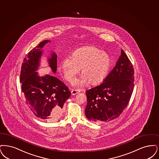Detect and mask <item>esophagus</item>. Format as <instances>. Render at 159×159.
I'll return each mask as SVG.
<instances>
[{"mask_svg": "<svg viewBox=\"0 0 159 159\" xmlns=\"http://www.w3.org/2000/svg\"><path fill=\"white\" fill-rule=\"evenodd\" d=\"M80 92V90H77V89H72L71 90V94L72 95H75L76 94H78V93Z\"/></svg>", "mask_w": 159, "mask_h": 159, "instance_id": "34e87169", "label": "esophagus"}]
</instances>
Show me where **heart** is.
<instances>
[{
    "label": "heart",
    "mask_w": 159,
    "mask_h": 159,
    "mask_svg": "<svg viewBox=\"0 0 159 159\" xmlns=\"http://www.w3.org/2000/svg\"><path fill=\"white\" fill-rule=\"evenodd\" d=\"M111 61L107 53L93 46L78 48L71 55L70 59H63L59 66L66 80L72 82L81 69L82 76L76 80L74 85L83 86L89 82L96 85L103 81L111 69Z\"/></svg>",
    "instance_id": "heart-1"
}]
</instances>
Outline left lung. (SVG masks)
<instances>
[{"mask_svg": "<svg viewBox=\"0 0 159 159\" xmlns=\"http://www.w3.org/2000/svg\"><path fill=\"white\" fill-rule=\"evenodd\" d=\"M133 65L124 51L103 82L86 91L85 114L94 122H107L119 117L127 106L134 90Z\"/></svg>", "mask_w": 159, "mask_h": 159, "instance_id": "1", "label": "left lung"}]
</instances>
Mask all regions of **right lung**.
<instances>
[{
	"mask_svg": "<svg viewBox=\"0 0 159 159\" xmlns=\"http://www.w3.org/2000/svg\"><path fill=\"white\" fill-rule=\"evenodd\" d=\"M48 40L40 43L24 59L20 82L22 91L29 109L36 117L48 122H56L62 116L63 106L70 92L64 83L49 75L40 76L36 70L40 65L42 48ZM53 73L57 69V55L52 53L48 59Z\"/></svg>",
	"mask_w": 159,
	"mask_h": 159,
	"instance_id": "1",
	"label": "right lung"
}]
</instances>
